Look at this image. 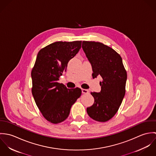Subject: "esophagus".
Here are the masks:
<instances>
[{"instance_id":"34e87169","label":"esophagus","mask_w":156,"mask_h":156,"mask_svg":"<svg viewBox=\"0 0 156 156\" xmlns=\"http://www.w3.org/2000/svg\"><path fill=\"white\" fill-rule=\"evenodd\" d=\"M82 92L83 94H88L89 92V90L86 89H82Z\"/></svg>"}]
</instances>
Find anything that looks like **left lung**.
<instances>
[{"label":"left lung","instance_id":"left-lung-1","mask_svg":"<svg viewBox=\"0 0 156 156\" xmlns=\"http://www.w3.org/2000/svg\"><path fill=\"white\" fill-rule=\"evenodd\" d=\"M82 48L92 68V77L101 76L100 92L90 94L93 105L87 108L89 116L98 122H106L118 112L126 94L127 71L122 58L111 47L100 42L83 41Z\"/></svg>","mask_w":156,"mask_h":156}]
</instances>
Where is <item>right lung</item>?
<instances>
[{"label": "right lung", "instance_id": "add662e5", "mask_svg": "<svg viewBox=\"0 0 156 156\" xmlns=\"http://www.w3.org/2000/svg\"><path fill=\"white\" fill-rule=\"evenodd\" d=\"M81 44L82 41H57L41 48L37 55L31 71L32 93L43 116L51 123L65 121L72 105L82 94L80 88L67 89L57 82Z\"/></svg>", "mask_w": 156, "mask_h": 156}]
</instances>
